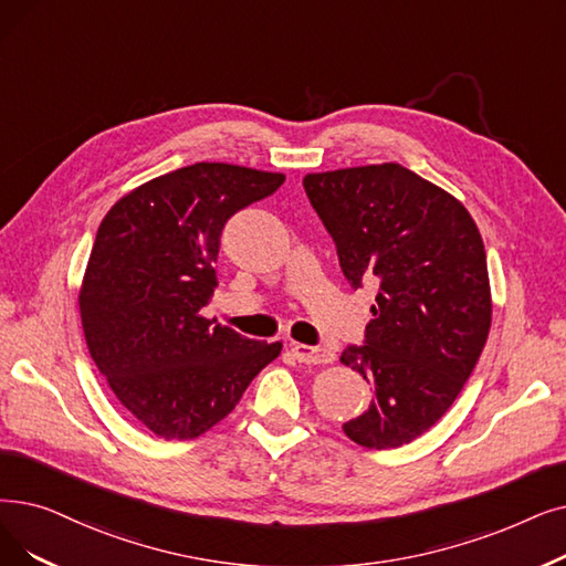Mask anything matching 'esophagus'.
<instances>
[{"instance_id": "1", "label": "esophagus", "mask_w": 566, "mask_h": 566, "mask_svg": "<svg viewBox=\"0 0 566 566\" xmlns=\"http://www.w3.org/2000/svg\"><path fill=\"white\" fill-rule=\"evenodd\" d=\"M293 356H296L298 363L305 365H326L335 360V352L326 349V347H310V344H293L291 347Z\"/></svg>"}]
</instances>
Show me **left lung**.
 Masks as SVG:
<instances>
[{
	"label": "left lung",
	"instance_id": "left-lung-1",
	"mask_svg": "<svg viewBox=\"0 0 566 566\" xmlns=\"http://www.w3.org/2000/svg\"><path fill=\"white\" fill-rule=\"evenodd\" d=\"M303 187L344 277L377 286L363 344L339 358L375 396L342 428L365 449L405 447L455 402L488 339L481 233L449 191L400 164L310 174Z\"/></svg>",
	"mask_w": 566,
	"mask_h": 566
}]
</instances>
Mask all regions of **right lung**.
<instances>
[{"instance_id": "add662e5", "label": "right lung", "mask_w": 566, "mask_h": 566, "mask_svg": "<svg viewBox=\"0 0 566 566\" xmlns=\"http://www.w3.org/2000/svg\"><path fill=\"white\" fill-rule=\"evenodd\" d=\"M282 182V174L201 161L122 196L96 231L78 296L87 349L115 398L157 437L208 432L282 352V342L201 314L224 224Z\"/></svg>"}]
</instances>
